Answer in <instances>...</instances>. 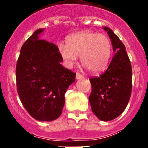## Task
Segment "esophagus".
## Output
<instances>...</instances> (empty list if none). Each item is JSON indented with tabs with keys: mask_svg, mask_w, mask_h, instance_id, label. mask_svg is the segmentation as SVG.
Segmentation results:
<instances>
[{
	"mask_svg": "<svg viewBox=\"0 0 148 148\" xmlns=\"http://www.w3.org/2000/svg\"><path fill=\"white\" fill-rule=\"evenodd\" d=\"M82 78H84L83 75H81V74H78V73L76 74V79H77V80H80V79H82Z\"/></svg>",
	"mask_w": 148,
	"mask_h": 148,
	"instance_id": "1",
	"label": "esophagus"
}]
</instances>
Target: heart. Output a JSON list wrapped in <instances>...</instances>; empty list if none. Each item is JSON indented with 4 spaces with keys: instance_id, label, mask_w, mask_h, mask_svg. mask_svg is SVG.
I'll use <instances>...</instances> for the list:
<instances>
[{
    "instance_id": "1",
    "label": "heart",
    "mask_w": 148,
    "mask_h": 148,
    "mask_svg": "<svg viewBox=\"0 0 148 148\" xmlns=\"http://www.w3.org/2000/svg\"><path fill=\"white\" fill-rule=\"evenodd\" d=\"M66 45H59L58 51L67 68H72L81 56V61L92 73L107 69L113 53L112 42L108 36L85 31L70 35Z\"/></svg>"
}]
</instances>
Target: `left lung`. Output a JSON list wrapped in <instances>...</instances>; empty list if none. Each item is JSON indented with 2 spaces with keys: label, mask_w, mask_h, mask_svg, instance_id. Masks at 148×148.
Instances as JSON below:
<instances>
[{
  "label": "left lung",
  "mask_w": 148,
  "mask_h": 148,
  "mask_svg": "<svg viewBox=\"0 0 148 148\" xmlns=\"http://www.w3.org/2000/svg\"><path fill=\"white\" fill-rule=\"evenodd\" d=\"M111 40L115 52L106 71L90 79L92 90L89 97L93 113L108 121L121 114L129 102L132 89V68L125 46L111 29L103 27Z\"/></svg>",
  "instance_id": "8db88e82"
}]
</instances>
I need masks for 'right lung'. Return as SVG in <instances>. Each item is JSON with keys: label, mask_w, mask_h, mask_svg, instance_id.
<instances>
[{"label": "right lung", "mask_w": 148, "mask_h": 148, "mask_svg": "<svg viewBox=\"0 0 148 148\" xmlns=\"http://www.w3.org/2000/svg\"><path fill=\"white\" fill-rule=\"evenodd\" d=\"M40 28L21 49L16 67L17 92L31 117L52 121L60 117L64 95L75 81V73L60 64L62 58L55 45L42 40Z\"/></svg>", "instance_id": "1"}]
</instances>
